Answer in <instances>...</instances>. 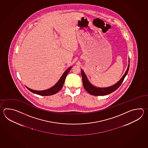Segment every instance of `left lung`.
<instances>
[{"mask_svg": "<svg viewBox=\"0 0 148 148\" xmlns=\"http://www.w3.org/2000/svg\"><path fill=\"white\" fill-rule=\"evenodd\" d=\"M129 62L127 69L126 70L124 75L122 77V78L120 79V81L117 82L116 84H115L110 87H107V88H97L96 87H95L93 85H91V84L88 81V79L87 78V77L85 75L84 72L83 71V70L82 69L81 70L82 82H83V85H84V87L86 89V90L90 94L94 95V96L106 95L110 94L115 90H116L117 89L119 88L121 85L122 84L124 79L126 75L128 73L129 66H130V61H129Z\"/></svg>", "mask_w": 148, "mask_h": 148, "instance_id": "obj_1", "label": "left lung"}]
</instances>
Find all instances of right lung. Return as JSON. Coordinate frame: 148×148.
Masks as SVG:
<instances>
[{"instance_id":"obj_1","label":"right lung","mask_w":148,"mask_h":148,"mask_svg":"<svg viewBox=\"0 0 148 148\" xmlns=\"http://www.w3.org/2000/svg\"><path fill=\"white\" fill-rule=\"evenodd\" d=\"M71 68V67H70L68 69L66 70V71L61 76L60 80L58 82L57 84L54 85L53 87H52V88H50L47 90L37 91V90H32L31 89L28 88L27 87H26V88H27L29 91H31L32 92L36 94L41 95V96H50V95L55 94L57 93L58 91H59V90L61 89V88H62L66 75L69 72Z\"/></svg>"}]
</instances>
